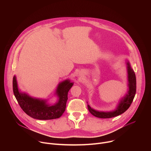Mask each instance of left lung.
Listing matches in <instances>:
<instances>
[{"label":"left lung","mask_w":151,"mask_h":151,"mask_svg":"<svg viewBox=\"0 0 151 151\" xmlns=\"http://www.w3.org/2000/svg\"><path fill=\"white\" fill-rule=\"evenodd\" d=\"M127 70L129 91L126 96L120 101L116 109L109 112H99L92 109L90 105L88 104V109L93 115L100 118H111L123 114L130 107L136 92V78L134 72L130 67V63L128 62H127Z\"/></svg>","instance_id":"obj_1"}]
</instances>
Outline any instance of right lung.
<instances>
[{"mask_svg":"<svg viewBox=\"0 0 151 151\" xmlns=\"http://www.w3.org/2000/svg\"><path fill=\"white\" fill-rule=\"evenodd\" d=\"M73 84L69 80L60 83L57 90L59 100L55 104L50 106L44 100L33 99L26 94L19 93L15 76L12 81L13 92L21 108L30 117L40 120L56 119L63 115L66 109L68 92Z\"/></svg>","mask_w":151,"mask_h":151,"instance_id":"right-lung-1","label":"right lung"}]
</instances>
